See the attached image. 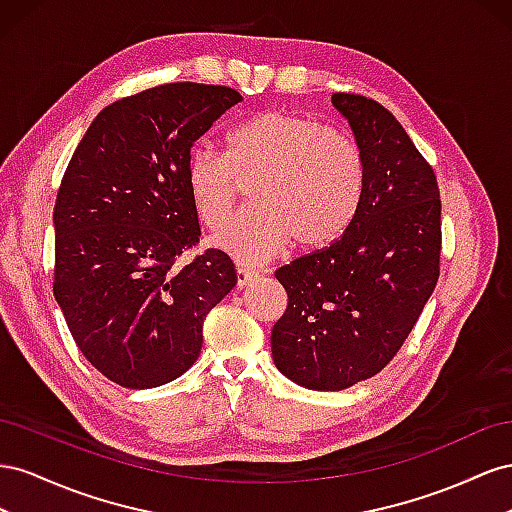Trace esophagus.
I'll use <instances>...</instances> for the list:
<instances>
[{
	"label": "esophagus",
	"instance_id": "esophagus-1",
	"mask_svg": "<svg viewBox=\"0 0 512 512\" xmlns=\"http://www.w3.org/2000/svg\"><path fill=\"white\" fill-rule=\"evenodd\" d=\"M236 274H238V287H240V289L246 287L251 281H255L257 276H259V272H255V270H251V268H244V266H238Z\"/></svg>",
	"mask_w": 512,
	"mask_h": 512
}]
</instances>
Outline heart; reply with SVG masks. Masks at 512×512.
I'll list each match as a JSON object with an SVG mask.
<instances>
[{"label": "heart", "instance_id": "heart-1", "mask_svg": "<svg viewBox=\"0 0 512 512\" xmlns=\"http://www.w3.org/2000/svg\"><path fill=\"white\" fill-rule=\"evenodd\" d=\"M184 178L193 210L210 229L236 208L240 184H251L255 206L236 216L214 244L259 264L291 240L319 248L341 236L362 197L364 156L343 130L272 109L233 126L223 156L206 145L195 148Z\"/></svg>", "mask_w": 512, "mask_h": 512}]
</instances>
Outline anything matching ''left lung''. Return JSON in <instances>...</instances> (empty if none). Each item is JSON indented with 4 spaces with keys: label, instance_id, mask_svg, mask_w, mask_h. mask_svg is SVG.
<instances>
[{
    "label": "left lung",
    "instance_id": "8db88e82",
    "mask_svg": "<svg viewBox=\"0 0 512 512\" xmlns=\"http://www.w3.org/2000/svg\"><path fill=\"white\" fill-rule=\"evenodd\" d=\"M364 156L352 223L330 246L276 270L287 309L272 358L311 390H343L397 356L440 279L442 201L433 167L377 100L334 92Z\"/></svg>",
    "mask_w": 512,
    "mask_h": 512
}]
</instances>
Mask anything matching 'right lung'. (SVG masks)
<instances>
[{
  "mask_svg": "<svg viewBox=\"0 0 512 512\" xmlns=\"http://www.w3.org/2000/svg\"><path fill=\"white\" fill-rule=\"evenodd\" d=\"M240 100L231 87L191 81L115 100L64 171L53 294L81 354L118 386L156 388L191 369L203 319L238 281L218 248L180 259L201 236L188 154Z\"/></svg>",
  "mask_w": 512,
  "mask_h": 512,
  "instance_id": "1",
  "label": "right lung"
}]
</instances>
